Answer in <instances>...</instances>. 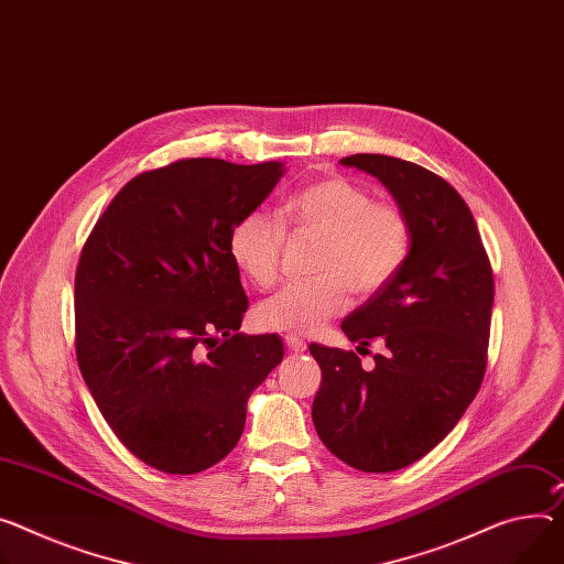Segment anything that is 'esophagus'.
<instances>
[{
  "instance_id": "esophagus-1",
  "label": "esophagus",
  "mask_w": 564,
  "mask_h": 564,
  "mask_svg": "<svg viewBox=\"0 0 564 564\" xmlns=\"http://www.w3.org/2000/svg\"><path fill=\"white\" fill-rule=\"evenodd\" d=\"M284 343H286V348L291 350V352H305L307 350V343L302 340V338H297V336H291V334H286L284 336Z\"/></svg>"
}]
</instances>
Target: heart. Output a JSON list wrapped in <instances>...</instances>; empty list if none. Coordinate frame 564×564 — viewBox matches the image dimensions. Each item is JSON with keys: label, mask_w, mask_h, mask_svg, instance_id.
Returning <instances> with one entry per match:
<instances>
[{"label": "heart", "mask_w": 564, "mask_h": 564, "mask_svg": "<svg viewBox=\"0 0 564 564\" xmlns=\"http://www.w3.org/2000/svg\"><path fill=\"white\" fill-rule=\"evenodd\" d=\"M282 223L259 209L239 216L228 232V254L257 289H271L280 278L284 228L321 237L312 259L316 278L286 284L254 310L259 327L291 336L321 332L350 307L352 291L370 297L386 289L413 243L400 205L372 200L370 189L345 176H323L289 194Z\"/></svg>", "instance_id": "heart-1"}]
</instances>
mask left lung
Masks as SVG:
<instances>
[{
	"mask_svg": "<svg viewBox=\"0 0 564 564\" xmlns=\"http://www.w3.org/2000/svg\"><path fill=\"white\" fill-rule=\"evenodd\" d=\"M340 164L383 183L409 216L413 243L398 278L340 323L359 350L381 340L372 370L352 350L310 345L323 375L312 420L343 463L395 471L436 447L479 393L495 278L467 203L445 178L379 153Z\"/></svg>",
	"mask_w": 564,
	"mask_h": 564,
	"instance_id": "1",
	"label": "left lung"
}]
</instances>
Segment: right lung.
<instances>
[{"mask_svg": "<svg viewBox=\"0 0 564 564\" xmlns=\"http://www.w3.org/2000/svg\"><path fill=\"white\" fill-rule=\"evenodd\" d=\"M284 164L187 158L128 181L83 243L74 278L80 375L121 445L196 474L241 438L246 402L282 361L278 334H239L248 297L228 232Z\"/></svg>", "mask_w": 564, "mask_h": 564, "instance_id": "obj_1", "label": "right lung"}]
</instances>
